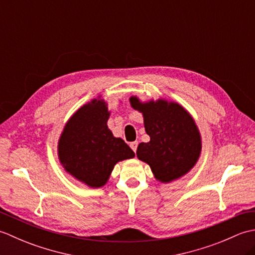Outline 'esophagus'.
<instances>
[{
  "instance_id": "esophagus-1",
  "label": "esophagus",
  "mask_w": 255,
  "mask_h": 255,
  "mask_svg": "<svg viewBox=\"0 0 255 255\" xmlns=\"http://www.w3.org/2000/svg\"><path fill=\"white\" fill-rule=\"evenodd\" d=\"M137 147H138V142L137 141L130 143V148L132 149V151H133L134 153H136V151H137Z\"/></svg>"
}]
</instances>
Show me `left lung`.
<instances>
[{"mask_svg": "<svg viewBox=\"0 0 255 255\" xmlns=\"http://www.w3.org/2000/svg\"><path fill=\"white\" fill-rule=\"evenodd\" d=\"M129 102L142 114L150 137L149 142L139 143L137 158L149 164L160 183H171L187 174L202 153V136L191 114L165 99L141 102L132 95Z\"/></svg>", "mask_w": 255, "mask_h": 255, "instance_id": "1", "label": "left lung"}]
</instances>
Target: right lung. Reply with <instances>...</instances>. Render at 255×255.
I'll use <instances>...</instances> for the list:
<instances>
[{
  "instance_id": "add662e5",
  "label": "right lung",
  "mask_w": 255,
  "mask_h": 255,
  "mask_svg": "<svg viewBox=\"0 0 255 255\" xmlns=\"http://www.w3.org/2000/svg\"><path fill=\"white\" fill-rule=\"evenodd\" d=\"M105 100H92L68 119L58 140V159L68 174L91 188L104 186L116 163L134 158L122 138L107 126Z\"/></svg>"
}]
</instances>
